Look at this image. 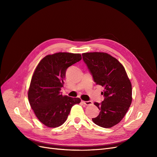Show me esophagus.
Instances as JSON below:
<instances>
[{
  "mask_svg": "<svg viewBox=\"0 0 157 157\" xmlns=\"http://www.w3.org/2000/svg\"><path fill=\"white\" fill-rule=\"evenodd\" d=\"M82 102L86 105H90L92 104V101H82Z\"/></svg>",
  "mask_w": 157,
  "mask_h": 157,
  "instance_id": "1",
  "label": "esophagus"
}]
</instances>
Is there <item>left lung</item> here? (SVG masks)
Instances as JSON below:
<instances>
[{"mask_svg":"<svg viewBox=\"0 0 157 157\" xmlns=\"http://www.w3.org/2000/svg\"><path fill=\"white\" fill-rule=\"evenodd\" d=\"M82 55L94 81L104 88L101 92L103 101L94 103L100 112L92 120L101 127H113L124 118L132 103V84L125 69L107 53L90 52Z\"/></svg>","mask_w":157,"mask_h":157,"instance_id":"8db88e82","label":"left lung"}]
</instances>
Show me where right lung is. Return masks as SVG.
I'll return each instance as SVG.
<instances>
[{
  "mask_svg": "<svg viewBox=\"0 0 157 157\" xmlns=\"http://www.w3.org/2000/svg\"><path fill=\"white\" fill-rule=\"evenodd\" d=\"M81 59L80 54L59 52L46 56L38 64L31 78L28 99L36 117L45 126L62 125L71 107L80 102L78 98L63 96L60 90L66 71Z\"/></svg>",
  "mask_w": 157,
  "mask_h": 157,
  "instance_id": "right-lung-1",
  "label": "right lung"
}]
</instances>
